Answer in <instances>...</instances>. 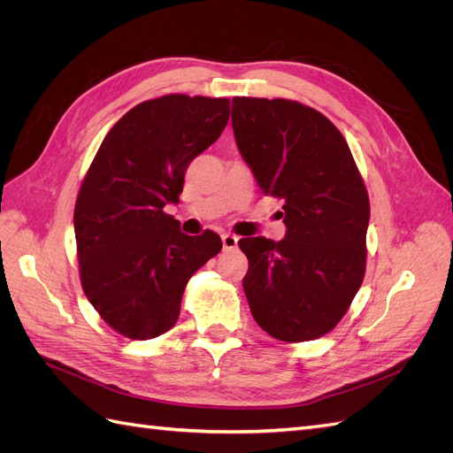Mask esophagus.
<instances>
[{"mask_svg": "<svg viewBox=\"0 0 453 453\" xmlns=\"http://www.w3.org/2000/svg\"><path fill=\"white\" fill-rule=\"evenodd\" d=\"M221 240H223V248H225L226 251H228V250H234L236 245H238V238H236L234 234H223Z\"/></svg>", "mask_w": 453, "mask_h": 453, "instance_id": "esophagus-1", "label": "esophagus"}]
</instances>
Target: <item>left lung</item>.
Wrapping results in <instances>:
<instances>
[{
    "mask_svg": "<svg viewBox=\"0 0 453 453\" xmlns=\"http://www.w3.org/2000/svg\"><path fill=\"white\" fill-rule=\"evenodd\" d=\"M232 130L260 190L283 200L287 226L281 242H238L250 260L243 291L253 318L281 342L319 338L344 318L365 278L363 177L340 130L298 102L234 98Z\"/></svg>",
    "mask_w": 453,
    "mask_h": 453,
    "instance_id": "obj_1",
    "label": "left lung"
}]
</instances>
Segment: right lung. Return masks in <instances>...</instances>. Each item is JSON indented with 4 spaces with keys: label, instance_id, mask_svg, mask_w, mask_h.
<instances>
[{
    "label": "right lung",
    "instance_id": "add662e5",
    "mask_svg": "<svg viewBox=\"0 0 453 453\" xmlns=\"http://www.w3.org/2000/svg\"><path fill=\"white\" fill-rule=\"evenodd\" d=\"M228 115L226 98L142 102L109 130L90 164L73 213L81 285L122 336L168 333L187 281L223 248L213 230L183 234L164 205L180 202L188 164L219 140Z\"/></svg>",
    "mask_w": 453,
    "mask_h": 453
}]
</instances>
